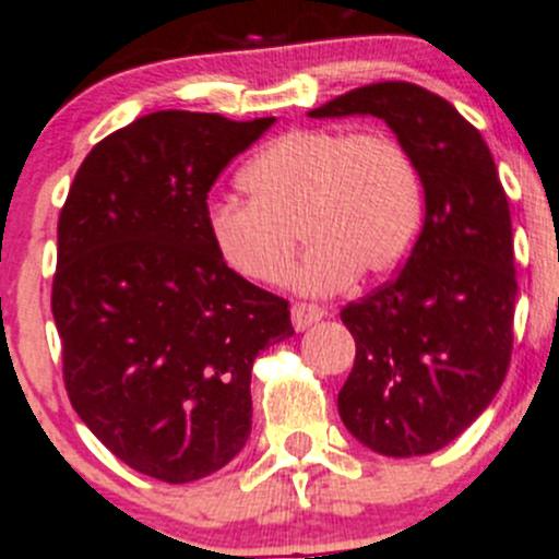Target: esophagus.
Returning <instances> with one entry per match:
<instances>
[{
	"instance_id": "obj_1",
	"label": "esophagus",
	"mask_w": 559,
	"mask_h": 559,
	"mask_svg": "<svg viewBox=\"0 0 559 559\" xmlns=\"http://www.w3.org/2000/svg\"><path fill=\"white\" fill-rule=\"evenodd\" d=\"M324 316H326L324 308L311 306V302H295V306H292V324H295L297 332L308 330V326L316 324V321H321Z\"/></svg>"
}]
</instances>
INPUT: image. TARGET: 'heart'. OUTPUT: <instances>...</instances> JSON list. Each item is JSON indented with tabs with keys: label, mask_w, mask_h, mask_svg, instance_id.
Returning a JSON list of instances; mask_svg holds the SVG:
<instances>
[{
	"label": "heart",
	"mask_w": 559,
	"mask_h": 559,
	"mask_svg": "<svg viewBox=\"0 0 559 559\" xmlns=\"http://www.w3.org/2000/svg\"><path fill=\"white\" fill-rule=\"evenodd\" d=\"M240 183L248 200H207L213 251L240 278L275 284L295 257L300 227L311 248L286 278L300 295H335L357 275L394 273L425 216L416 162L386 132L295 129L264 145Z\"/></svg>",
	"instance_id": "1"
}]
</instances>
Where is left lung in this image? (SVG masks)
Returning a JSON list of instances; mask_svg holds the SVG:
<instances>
[{
    "instance_id": "1",
    "label": "left lung",
    "mask_w": 559,
    "mask_h": 559,
    "mask_svg": "<svg viewBox=\"0 0 559 559\" xmlns=\"http://www.w3.org/2000/svg\"><path fill=\"white\" fill-rule=\"evenodd\" d=\"M308 116L381 118L419 170L425 224L411 257L341 311L357 359L337 411L370 452L432 454L487 411L511 362L514 238L498 167L481 132L414 83L354 88Z\"/></svg>"
}]
</instances>
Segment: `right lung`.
Segmentation results:
<instances>
[{"instance_id":"obj_1","label":"right lung","mask_w":559,"mask_h":559,"mask_svg":"<svg viewBox=\"0 0 559 559\" xmlns=\"http://www.w3.org/2000/svg\"><path fill=\"white\" fill-rule=\"evenodd\" d=\"M275 118L156 110L83 159L59 216L53 319L83 425L167 484L222 471L251 436V368L295 335L281 297L205 233L207 191Z\"/></svg>"}]
</instances>
